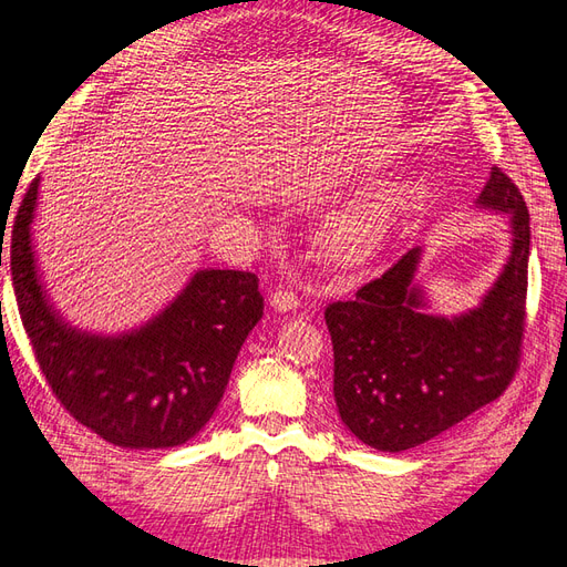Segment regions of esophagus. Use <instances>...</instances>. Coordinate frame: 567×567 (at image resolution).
Wrapping results in <instances>:
<instances>
[{"label": "esophagus", "mask_w": 567, "mask_h": 567, "mask_svg": "<svg viewBox=\"0 0 567 567\" xmlns=\"http://www.w3.org/2000/svg\"><path fill=\"white\" fill-rule=\"evenodd\" d=\"M269 305L277 312H290V310H296V307L300 305V298H298V293H296L293 288H277L269 296Z\"/></svg>", "instance_id": "esophagus-1"}]
</instances>
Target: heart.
Segmentation results:
<instances>
[{"label": "heart", "instance_id": "heart-1", "mask_svg": "<svg viewBox=\"0 0 567 567\" xmlns=\"http://www.w3.org/2000/svg\"><path fill=\"white\" fill-rule=\"evenodd\" d=\"M383 217L379 210H357L340 217L326 234V248L338 262H364L381 241Z\"/></svg>", "mask_w": 567, "mask_h": 567}]
</instances>
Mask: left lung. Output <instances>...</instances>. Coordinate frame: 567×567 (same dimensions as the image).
I'll return each instance as SVG.
<instances>
[{"mask_svg": "<svg viewBox=\"0 0 567 567\" xmlns=\"http://www.w3.org/2000/svg\"><path fill=\"white\" fill-rule=\"evenodd\" d=\"M477 203L511 217V257L477 310L456 319L423 315L411 248L354 300L326 307L340 419L381 452H404L502 398L520 369L529 213L520 188L492 167Z\"/></svg>", "mask_w": 567, "mask_h": 567, "instance_id": "obj_1", "label": "left lung"}]
</instances>
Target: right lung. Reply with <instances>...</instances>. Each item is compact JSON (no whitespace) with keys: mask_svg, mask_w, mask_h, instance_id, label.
I'll return each instance as SVG.
<instances>
[{"mask_svg":"<svg viewBox=\"0 0 567 567\" xmlns=\"http://www.w3.org/2000/svg\"><path fill=\"white\" fill-rule=\"evenodd\" d=\"M40 179L13 219L11 277L23 329L63 409L130 450L177 447L210 421L265 300L257 277L203 269L156 319L117 338L71 329L51 310L35 271L30 221Z\"/></svg>","mask_w":567,"mask_h":567,"instance_id":"obj_1","label":"right lung"}]
</instances>
